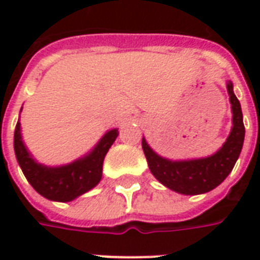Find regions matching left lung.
Wrapping results in <instances>:
<instances>
[{
  "instance_id": "8db88e82",
  "label": "left lung",
  "mask_w": 260,
  "mask_h": 260,
  "mask_svg": "<svg viewBox=\"0 0 260 260\" xmlns=\"http://www.w3.org/2000/svg\"><path fill=\"white\" fill-rule=\"evenodd\" d=\"M227 91L231 103L233 126L223 146L212 156L191 160H170L154 152L145 138L142 139V149L152 174L171 191L182 195L206 193L220 185L234 169L244 145L245 126L241 104L230 80L227 82Z\"/></svg>"
}]
</instances>
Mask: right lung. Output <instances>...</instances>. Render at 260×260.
I'll return each mask as SVG.
<instances>
[{
    "label": "right lung",
    "instance_id": "obj_1",
    "mask_svg": "<svg viewBox=\"0 0 260 260\" xmlns=\"http://www.w3.org/2000/svg\"><path fill=\"white\" fill-rule=\"evenodd\" d=\"M22 111V108H20ZM118 136V129L107 131L85 156L64 166H46L37 161L22 139L20 121L15 128L14 149L20 169L35 189L48 201L71 202L93 189L103 175V161Z\"/></svg>",
    "mask_w": 260,
    "mask_h": 260
}]
</instances>
